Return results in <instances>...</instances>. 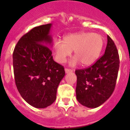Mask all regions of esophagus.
I'll use <instances>...</instances> for the list:
<instances>
[{"label": "esophagus", "mask_w": 130, "mask_h": 130, "mask_svg": "<svg viewBox=\"0 0 130 130\" xmlns=\"http://www.w3.org/2000/svg\"><path fill=\"white\" fill-rule=\"evenodd\" d=\"M65 73H71L73 71L72 69H67V68H65Z\"/></svg>", "instance_id": "esophagus-1"}]
</instances>
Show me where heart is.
<instances>
[{"mask_svg": "<svg viewBox=\"0 0 130 130\" xmlns=\"http://www.w3.org/2000/svg\"><path fill=\"white\" fill-rule=\"evenodd\" d=\"M104 46V38L99 34L81 32L69 34L63 40H55L53 51L55 60L60 63H65L73 51L75 57L70 65H75L80 62L84 66L94 64L99 59Z\"/></svg>", "mask_w": 130, "mask_h": 130, "instance_id": "1", "label": "heart"}]
</instances>
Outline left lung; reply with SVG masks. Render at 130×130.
Returning a JSON list of instances; mask_svg holds the SVG:
<instances>
[{
  "label": "left lung",
  "mask_w": 130,
  "mask_h": 130,
  "mask_svg": "<svg viewBox=\"0 0 130 130\" xmlns=\"http://www.w3.org/2000/svg\"><path fill=\"white\" fill-rule=\"evenodd\" d=\"M119 67L118 51L107 36L105 54L90 67L75 70L78 102L88 108H96L105 103L114 91Z\"/></svg>",
  "instance_id": "1"
}]
</instances>
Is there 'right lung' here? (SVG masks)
<instances>
[{"label": "right lung", "instance_id": "right-lung-1", "mask_svg": "<svg viewBox=\"0 0 130 130\" xmlns=\"http://www.w3.org/2000/svg\"><path fill=\"white\" fill-rule=\"evenodd\" d=\"M52 24L34 27L19 39L13 54L15 84L21 97L32 107L43 109L52 105L65 76L64 67L53 59L49 48Z\"/></svg>", "mask_w": 130, "mask_h": 130}]
</instances>
